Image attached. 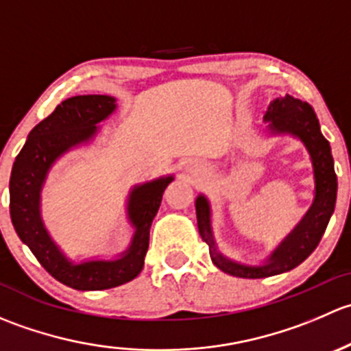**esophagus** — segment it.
<instances>
[{
    "instance_id": "34e87169",
    "label": "esophagus",
    "mask_w": 351,
    "mask_h": 351,
    "mask_svg": "<svg viewBox=\"0 0 351 351\" xmlns=\"http://www.w3.org/2000/svg\"><path fill=\"white\" fill-rule=\"evenodd\" d=\"M182 171L185 173V175H197V173L200 171V166H198V162L193 161V159H189V161L183 162Z\"/></svg>"
}]
</instances>
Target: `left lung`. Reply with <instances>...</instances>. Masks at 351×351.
Returning <instances> with one entry per match:
<instances>
[{"label":"left lung","mask_w":351,"mask_h":351,"mask_svg":"<svg viewBox=\"0 0 351 351\" xmlns=\"http://www.w3.org/2000/svg\"><path fill=\"white\" fill-rule=\"evenodd\" d=\"M263 120L270 123L268 129L271 134H289V136L302 141L311 156V161H313L314 183H316L314 200L299 224L268 256L267 263L253 267V265L229 260L217 250L210 224V204L205 195H198L195 200L198 232H200L202 239L208 244L212 263L219 270L232 275V277H274V275L285 274V271L299 267L317 247L324 231H326L329 219L335 212L336 190H338L335 162H332L331 147L321 134L319 120H317L313 107L306 101L285 95L284 98H275L268 105Z\"/></svg>","instance_id":"8db88e82"}]
</instances>
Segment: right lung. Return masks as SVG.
I'll list each match as a JSON object with an SVG mask.
<instances>
[{"label": "right lung", "mask_w": 351, "mask_h": 351, "mask_svg": "<svg viewBox=\"0 0 351 351\" xmlns=\"http://www.w3.org/2000/svg\"><path fill=\"white\" fill-rule=\"evenodd\" d=\"M115 108V98L108 95L67 98L30 130L10 176V215L16 234L56 280L76 290L113 289L141 274L149 247L151 224L166 186L173 182V176H161L130 190L127 217L136 232L130 246L117 260L74 263L54 243L40 215V193L49 169L67 151L90 143L97 136L98 123Z\"/></svg>", "instance_id": "obj_1"}]
</instances>
